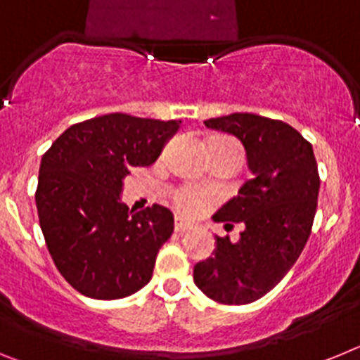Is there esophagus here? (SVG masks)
<instances>
[{
  "instance_id": "obj_1",
  "label": "esophagus",
  "mask_w": 360,
  "mask_h": 360,
  "mask_svg": "<svg viewBox=\"0 0 360 360\" xmlns=\"http://www.w3.org/2000/svg\"><path fill=\"white\" fill-rule=\"evenodd\" d=\"M191 229H193V224H189V221H186V219L182 218L174 219V231H176L178 234H184V232L191 231Z\"/></svg>"
}]
</instances>
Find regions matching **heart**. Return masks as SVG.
<instances>
[{"label":"heart","mask_w":360,"mask_h":360,"mask_svg":"<svg viewBox=\"0 0 360 360\" xmlns=\"http://www.w3.org/2000/svg\"><path fill=\"white\" fill-rule=\"evenodd\" d=\"M174 205L178 211L186 212V214H198L209 205V196L205 193L193 187L180 189L174 196Z\"/></svg>","instance_id":"1"}]
</instances>
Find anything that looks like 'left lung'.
<instances>
[{
    "label": "left lung",
    "instance_id": "8db88e82",
    "mask_svg": "<svg viewBox=\"0 0 360 360\" xmlns=\"http://www.w3.org/2000/svg\"><path fill=\"white\" fill-rule=\"evenodd\" d=\"M205 126L236 136L252 178L212 216L225 229L243 224L240 240L216 236L193 278L218 303L247 304L272 290L303 252L319 196L317 162L310 142L283 120L232 113Z\"/></svg>",
    "mask_w": 360,
    "mask_h": 360
}]
</instances>
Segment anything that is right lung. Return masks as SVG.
<instances>
[{
    "label": "right lung",
    "mask_w": 360,
    "mask_h": 360,
    "mask_svg": "<svg viewBox=\"0 0 360 360\" xmlns=\"http://www.w3.org/2000/svg\"><path fill=\"white\" fill-rule=\"evenodd\" d=\"M182 120L110 113L73 124L41 158L36 205L63 278L91 299L128 297L146 287L173 212L129 211L120 200L131 167H148Z\"/></svg>",
    "instance_id": "add662e5"
}]
</instances>
